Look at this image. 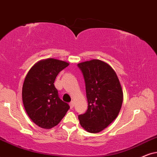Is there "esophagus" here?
<instances>
[{
	"instance_id": "34e87169",
	"label": "esophagus",
	"mask_w": 157,
	"mask_h": 157,
	"mask_svg": "<svg viewBox=\"0 0 157 157\" xmlns=\"http://www.w3.org/2000/svg\"><path fill=\"white\" fill-rule=\"evenodd\" d=\"M74 105H75L74 101H71L70 103H69V106H70V108L71 109H72L73 107H74Z\"/></svg>"
}]
</instances>
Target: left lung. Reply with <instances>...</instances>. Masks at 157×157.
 Wrapping results in <instances>:
<instances>
[{
    "label": "left lung",
    "mask_w": 157,
    "mask_h": 157,
    "mask_svg": "<svg viewBox=\"0 0 157 157\" xmlns=\"http://www.w3.org/2000/svg\"><path fill=\"white\" fill-rule=\"evenodd\" d=\"M84 76L88 110L78 116L86 131L98 133L118 116L123 101V91L116 72L109 64L99 59L79 63Z\"/></svg>",
    "instance_id": "obj_1"
}]
</instances>
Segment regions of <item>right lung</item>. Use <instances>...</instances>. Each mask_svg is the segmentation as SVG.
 I'll return each instance as SVG.
<instances>
[{"label": "right lung", "mask_w": 157, "mask_h": 157, "mask_svg": "<svg viewBox=\"0 0 157 157\" xmlns=\"http://www.w3.org/2000/svg\"><path fill=\"white\" fill-rule=\"evenodd\" d=\"M69 64L56 59H43L26 75L22 86L24 106L31 120L41 128L57 125L70 108L59 98L53 84L59 73Z\"/></svg>", "instance_id": "right-lung-1"}]
</instances>
